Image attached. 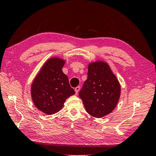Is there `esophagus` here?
<instances>
[{"instance_id":"esophagus-1","label":"esophagus","mask_w":156,"mask_h":156,"mask_svg":"<svg viewBox=\"0 0 156 156\" xmlns=\"http://www.w3.org/2000/svg\"><path fill=\"white\" fill-rule=\"evenodd\" d=\"M79 90H80V86H77V87L75 88V91L76 94H77L78 92L79 91Z\"/></svg>"}]
</instances>
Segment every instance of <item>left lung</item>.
I'll return each mask as SVG.
<instances>
[{
    "label": "left lung",
    "instance_id": "8db88e82",
    "mask_svg": "<svg viewBox=\"0 0 156 156\" xmlns=\"http://www.w3.org/2000/svg\"><path fill=\"white\" fill-rule=\"evenodd\" d=\"M120 85L109 66L98 61L89 65L87 79L79 93L87 112L104 117L115 108L120 96Z\"/></svg>",
    "mask_w": 156,
    "mask_h": 156
}]
</instances>
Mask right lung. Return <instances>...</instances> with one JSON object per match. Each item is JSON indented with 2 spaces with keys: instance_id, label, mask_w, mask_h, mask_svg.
Masks as SVG:
<instances>
[{
  "instance_id": "right-lung-1",
  "label": "right lung",
  "mask_w": 156,
  "mask_h": 156,
  "mask_svg": "<svg viewBox=\"0 0 156 156\" xmlns=\"http://www.w3.org/2000/svg\"><path fill=\"white\" fill-rule=\"evenodd\" d=\"M65 64L63 59L51 58L43 66L31 87V96L39 110L51 115L63 107L69 96L74 95L69 79L62 71Z\"/></svg>"
}]
</instances>
